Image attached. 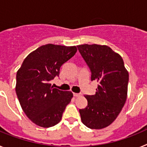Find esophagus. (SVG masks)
I'll return each mask as SVG.
<instances>
[{"mask_svg":"<svg viewBox=\"0 0 147 147\" xmlns=\"http://www.w3.org/2000/svg\"><path fill=\"white\" fill-rule=\"evenodd\" d=\"M74 96H75V97H79V96H81V93H74Z\"/></svg>","mask_w":147,"mask_h":147,"instance_id":"esophagus-1","label":"esophagus"}]
</instances>
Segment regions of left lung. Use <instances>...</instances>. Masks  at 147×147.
<instances>
[{"mask_svg":"<svg viewBox=\"0 0 147 147\" xmlns=\"http://www.w3.org/2000/svg\"><path fill=\"white\" fill-rule=\"evenodd\" d=\"M78 50L98 82L94 95H85L88 105L80 110L82 121L90 129H102L117 118L126 102L129 74L119 54L107 45H80Z\"/></svg>","mask_w":147,"mask_h":147,"instance_id":"left-lung-1","label":"left lung"}]
</instances>
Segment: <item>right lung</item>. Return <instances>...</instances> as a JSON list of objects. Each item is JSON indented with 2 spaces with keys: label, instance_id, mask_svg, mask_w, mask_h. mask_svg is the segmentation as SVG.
Returning <instances> with one entry per match:
<instances>
[{
  "label": "right lung",
  "instance_id": "right-lung-1",
  "mask_svg": "<svg viewBox=\"0 0 147 147\" xmlns=\"http://www.w3.org/2000/svg\"><path fill=\"white\" fill-rule=\"evenodd\" d=\"M76 46L47 44L27 56L16 75V93L23 112L40 127H53L62 119L73 93L51 86L60 67L76 54Z\"/></svg>",
  "mask_w": 147,
  "mask_h": 147
}]
</instances>
